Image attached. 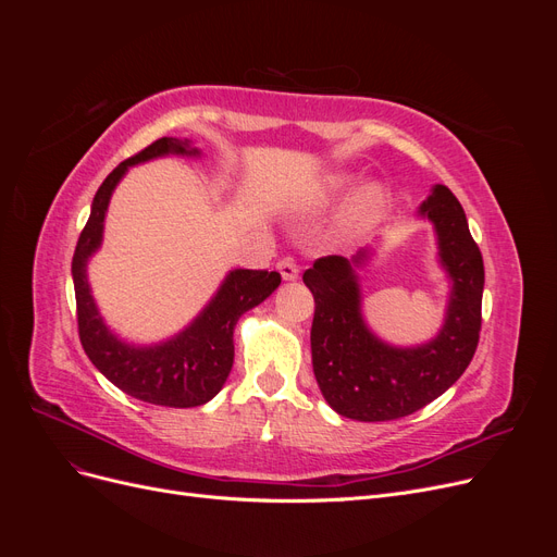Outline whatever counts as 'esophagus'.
Segmentation results:
<instances>
[{
  "label": "esophagus",
  "instance_id": "1",
  "mask_svg": "<svg viewBox=\"0 0 557 557\" xmlns=\"http://www.w3.org/2000/svg\"><path fill=\"white\" fill-rule=\"evenodd\" d=\"M276 269L281 272V278L283 281H297V276H299V267L293 262V260H281L278 264H276Z\"/></svg>",
  "mask_w": 557,
  "mask_h": 557
}]
</instances>
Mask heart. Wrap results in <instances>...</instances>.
Wrapping results in <instances>:
<instances>
[{"instance_id":"1","label":"heart","mask_w":557,"mask_h":557,"mask_svg":"<svg viewBox=\"0 0 557 557\" xmlns=\"http://www.w3.org/2000/svg\"><path fill=\"white\" fill-rule=\"evenodd\" d=\"M356 183L358 178L348 172H330L318 178V183L309 193V201L313 207H332L336 201L346 199L352 193V188H356ZM385 207H387V190L381 183L362 185V188L350 199L346 221L348 225L374 223L376 218L385 211Z\"/></svg>"}]
</instances>
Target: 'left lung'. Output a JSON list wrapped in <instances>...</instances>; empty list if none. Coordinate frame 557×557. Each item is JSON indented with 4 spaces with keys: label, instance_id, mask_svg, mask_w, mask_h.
<instances>
[{
    "label": "left lung",
    "instance_id": "1",
    "mask_svg": "<svg viewBox=\"0 0 557 557\" xmlns=\"http://www.w3.org/2000/svg\"><path fill=\"white\" fill-rule=\"evenodd\" d=\"M418 218L434 227L436 258L450 288L444 325L425 344L393 346L369 330L358 272L372 260V248L350 260L320 258L305 272L315 299L311 360L318 387L336 413L362 423L423 409L462 376L479 346L485 274L460 201L446 185H434Z\"/></svg>",
    "mask_w": 557,
    "mask_h": 557
}]
</instances>
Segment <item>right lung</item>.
Returning <instances> with one entry per match:
<instances>
[{
  "instance_id": "right-lung-1",
  "label": "right lung",
  "mask_w": 557,
  "mask_h": 557,
  "mask_svg": "<svg viewBox=\"0 0 557 557\" xmlns=\"http://www.w3.org/2000/svg\"><path fill=\"white\" fill-rule=\"evenodd\" d=\"M166 156L199 158L201 150L188 139L162 137L141 153L117 164L92 199L90 218L74 250L72 276L78 336L90 362L115 387L132 397L158 404V407L188 409L201 407L221 393L234 362V325L246 311L262 305L278 288L281 274L260 272V269H232L209 305L181 332L158 344H129L104 323L92 297L88 262L102 248L111 195L129 166Z\"/></svg>"
}]
</instances>
